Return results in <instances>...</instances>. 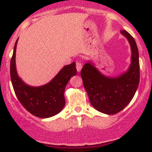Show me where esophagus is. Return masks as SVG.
I'll use <instances>...</instances> for the list:
<instances>
[{
    "label": "esophagus",
    "instance_id": "1",
    "mask_svg": "<svg viewBox=\"0 0 152 152\" xmlns=\"http://www.w3.org/2000/svg\"><path fill=\"white\" fill-rule=\"evenodd\" d=\"M76 70H77L78 72H80L82 68V65L80 62H76Z\"/></svg>",
    "mask_w": 152,
    "mask_h": 152
}]
</instances>
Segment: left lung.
<instances>
[{"mask_svg":"<svg viewBox=\"0 0 152 152\" xmlns=\"http://www.w3.org/2000/svg\"><path fill=\"white\" fill-rule=\"evenodd\" d=\"M121 33L126 37L132 49V63L126 73L117 78L102 75L90 62L81 70L85 89L96 110L107 115L119 113L134 97L140 81L139 53L134 39L126 30Z\"/></svg>","mask_w":152,"mask_h":152,"instance_id":"left-lung-1","label":"left lung"}]
</instances>
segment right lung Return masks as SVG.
Masks as SVG:
<instances>
[{
  "label": "right lung",
  "instance_id": "right-lung-1",
  "mask_svg": "<svg viewBox=\"0 0 152 152\" xmlns=\"http://www.w3.org/2000/svg\"><path fill=\"white\" fill-rule=\"evenodd\" d=\"M17 39L10 62V76L14 90L20 104L31 114L41 118H50L60 113L65 104L64 93L71 76L76 74V63L66 65L46 85L31 87L18 76L15 67Z\"/></svg>",
  "mask_w": 152,
  "mask_h": 152
}]
</instances>
